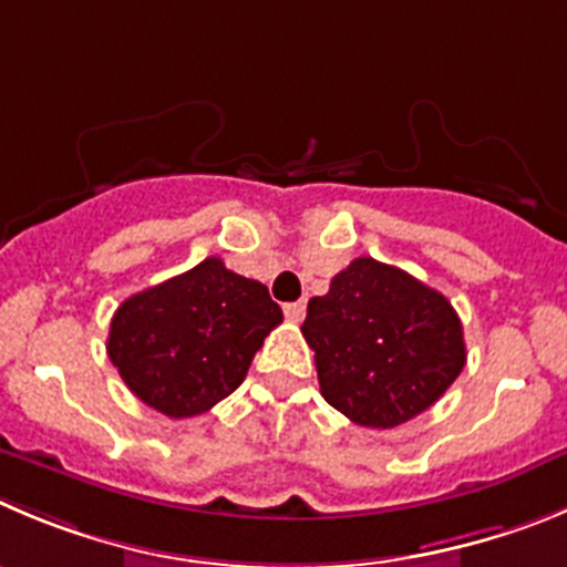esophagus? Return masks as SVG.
Returning <instances> with one entry per match:
<instances>
[{
    "label": "esophagus",
    "mask_w": 567,
    "mask_h": 567,
    "mask_svg": "<svg viewBox=\"0 0 567 567\" xmlns=\"http://www.w3.org/2000/svg\"><path fill=\"white\" fill-rule=\"evenodd\" d=\"M284 315H287V318L292 320V323H300V320H303V315H306V303H303V300H295V303H287V306H284Z\"/></svg>",
    "instance_id": "1"
}]
</instances>
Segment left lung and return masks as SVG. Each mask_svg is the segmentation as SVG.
Here are the masks:
<instances>
[{"label":"left lung","instance_id":"1","mask_svg":"<svg viewBox=\"0 0 567 567\" xmlns=\"http://www.w3.org/2000/svg\"><path fill=\"white\" fill-rule=\"evenodd\" d=\"M320 393L360 427L391 430L433 408L464 371L453 303L391 264L357 258L311 298L300 326Z\"/></svg>","mask_w":567,"mask_h":567}]
</instances>
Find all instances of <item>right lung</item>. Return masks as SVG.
<instances>
[{
	"label": "right lung",
	"instance_id": "1",
	"mask_svg": "<svg viewBox=\"0 0 567 567\" xmlns=\"http://www.w3.org/2000/svg\"><path fill=\"white\" fill-rule=\"evenodd\" d=\"M284 320L269 289L205 258L123 300L106 351L128 391L168 419H190L230 396Z\"/></svg>",
	"mask_w": 567,
	"mask_h": 567
}]
</instances>
